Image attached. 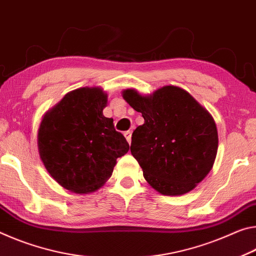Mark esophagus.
<instances>
[{
    "label": "esophagus",
    "instance_id": "obj_1",
    "mask_svg": "<svg viewBox=\"0 0 256 256\" xmlns=\"http://www.w3.org/2000/svg\"><path fill=\"white\" fill-rule=\"evenodd\" d=\"M124 136L126 137V140H127V142L129 144H130V142H132V132H124Z\"/></svg>",
    "mask_w": 256,
    "mask_h": 256
}]
</instances>
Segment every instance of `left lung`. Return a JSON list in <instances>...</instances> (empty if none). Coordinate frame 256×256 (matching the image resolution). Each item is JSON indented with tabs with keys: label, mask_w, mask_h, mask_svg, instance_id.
Returning <instances> with one entry per match:
<instances>
[{
	"label": "left lung",
	"mask_w": 256,
	"mask_h": 256,
	"mask_svg": "<svg viewBox=\"0 0 256 256\" xmlns=\"http://www.w3.org/2000/svg\"><path fill=\"white\" fill-rule=\"evenodd\" d=\"M122 98L144 118L132 132L130 150L148 185L166 196L194 190L216 158L219 138L210 112L172 85L150 95L128 88Z\"/></svg>",
	"instance_id": "obj_1"
}]
</instances>
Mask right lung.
Segmentation results:
<instances>
[{
	"instance_id": "obj_1",
	"label": "right lung",
	"mask_w": 256,
	"mask_h": 256,
	"mask_svg": "<svg viewBox=\"0 0 256 256\" xmlns=\"http://www.w3.org/2000/svg\"><path fill=\"white\" fill-rule=\"evenodd\" d=\"M108 94L100 87L69 92L45 113L37 132L40 158L66 190L88 194L111 177L116 158L128 152L113 119L103 114Z\"/></svg>"
}]
</instances>
